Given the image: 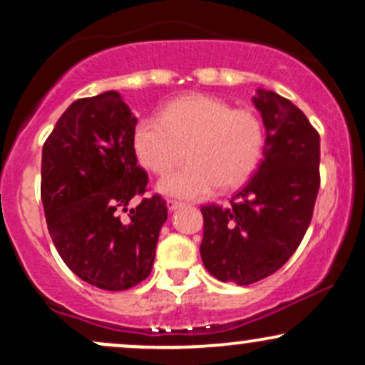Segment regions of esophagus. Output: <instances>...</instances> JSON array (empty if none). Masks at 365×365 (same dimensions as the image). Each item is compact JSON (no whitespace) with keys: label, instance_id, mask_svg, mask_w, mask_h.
<instances>
[{"label":"esophagus","instance_id":"obj_1","mask_svg":"<svg viewBox=\"0 0 365 365\" xmlns=\"http://www.w3.org/2000/svg\"><path fill=\"white\" fill-rule=\"evenodd\" d=\"M182 206H183V204H182V202H178V200H173V199L166 200V207H168V211H170V212L177 211V209H180Z\"/></svg>","mask_w":365,"mask_h":365}]
</instances>
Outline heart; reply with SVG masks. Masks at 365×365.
Masks as SVG:
<instances>
[{"label":"heart","mask_w":365,"mask_h":365,"mask_svg":"<svg viewBox=\"0 0 365 365\" xmlns=\"http://www.w3.org/2000/svg\"><path fill=\"white\" fill-rule=\"evenodd\" d=\"M262 144L257 116L204 94L175 99L161 120L142 118L133 132L137 158L156 175L168 173L185 148L187 165L158 185L161 194L178 199H202L216 187L242 185L257 168Z\"/></svg>","instance_id":"b5f03b06"}]
</instances>
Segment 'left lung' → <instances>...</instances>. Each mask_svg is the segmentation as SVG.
I'll use <instances>...</instances> for the list:
<instances>
[{
  "mask_svg": "<svg viewBox=\"0 0 365 365\" xmlns=\"http://www.w3.org/2000/svg\"><path fill=\"white\" fill-rule=\"evenodd\" d=\"M266 140L262 161L232 206H204L200 257L225 283L250 284L278 271L300 245L319 190V133L273 91L252 98Z\"/></svg>",
  "mask_w": 365,
  "mask_h": 365,
  "instance_id": "obj_1",
  "label": "left lung"
}]
</instances>
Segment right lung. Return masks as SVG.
I'll return each instance as SVG.
<instances>
[{"mask_svg":"<svg viewBox=\"0 0 365 365\" xmlns=\"http://www.w3.org/2000/svg\"><path fill=\"white\" fill-rule=\"evenodd\" d=\"M135 125L120 92L106 91L70 104L43 148L41 199L53 244L78 278L110 292L150 274L168 217L159 195L130 207L148 185L133 149Z\"/></svg>","mask_w":365,"mask_h":365,"instance_id":"obj_1","label":"right lung"}]
</instances>
